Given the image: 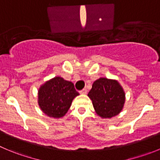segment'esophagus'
Returning <instances> with one entry per match:
<instances>
[{
	"label": "esophagus",
	"instance_id": "obj_1",
	"mask_svg": "<svg viewBox=\"0 0 160 160\" xmlns=\"http://www.w3.org/2000/svg\"><path fill=\"white\" fill-rule=\"evenodd\" d=\"M80 94H82V95H86V94L88 93V90L86 88H83V90H81L80 92Z\"/></svg>",
	"mask_w": 160,
	"mask_h": 160
}]
</instances>
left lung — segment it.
Returning <instances> with one entry per match:
<instances>
[{
	"instance_id": "left-lung-1",
	"label": "left lung",
	"mask_w": 160,
	"mask_h": 160,
	"mask_svg": "<svg viewBox=\"0 0 160 160\" xmlns=\"http://www.w3.org/2000/svg\"><path fill=\"white\" fill-rule=\"evenodd\" d=\"M96 114L102 118H111L122 110L125 94L118 81L101 78L95 80L88 93Z\"/></svg>"
}]
</instances>
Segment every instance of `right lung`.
Instances as JSON below:
<instances>
[{"mask_svg":"<svg viewBox=\"0 0 160 160\" xmlns=\"http://www.w3.org/2000/svg\"><path fill=\"white\" fill-rule=\"evenodd\" d=\"M80 94L72 82L56 77L45 82L38 92V103L45 114L60 118L65 115L73 98Z\"/></svg>","mask_w":160,"mask_h":160,"instance_id":"add662e5","label":"right lung"}]
</instances>
